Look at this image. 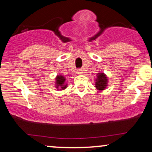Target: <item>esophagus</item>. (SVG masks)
I'll return each mask as SVG.
<instances>
[{
    "mask_svg": "<svg viewBox=\"0 0 152 152\" xmlns=\"http://www.w3.org/2000/svg\"><path fill=\"white\" fill-rule=\"evenodd\" d=\"M76 74L80 75V74H83V70L82 69H78L77 71H76Z\"/></svg>",
    "mask_w": 152,
    "mask_h": 152,
    "instance_id": "1",
    "label": "esophagus"
}]
</instances>
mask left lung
<instances>
[{"label": "left lung", "mask_w": 152, "mask_h": 152, "mask_svg": "<svg viewBox=\"0 0 152 152\" xmlns=\"http://www.w3.org/2000/svg\"><path fill=\"white\" fill-rule=\"evenodd\" d=\"M95 87L99 91L105 90L108 86V79L107 76L104 73L99 72L96 74V78H95Z\"/></svg>", "instance_id": "1"}]
</instances>
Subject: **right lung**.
I'll return each mask as SVG.
<instances>
[{
    "label": "right lung",
    "mask_w": 152,
    "mask_h": 152,
    "mask_svg": "<svg viewBox=\"0 0 152 152\" xmlns=\"http://www.w3.org/2000/svg\"><path fill=\"white\" fill-rule=\"evenodd\" d=\"M55 87L57 90L62 91L66 89L68 87V83H66V78L62 75H57L55 78Z\"/></svg>",
    "instance_id": "add662e5"
}]
</instances>
